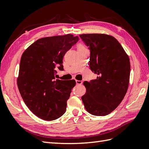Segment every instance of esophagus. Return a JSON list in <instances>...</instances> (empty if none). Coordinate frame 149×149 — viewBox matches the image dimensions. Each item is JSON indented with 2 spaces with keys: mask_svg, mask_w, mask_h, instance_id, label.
<instances>
[{
  "mask_svg": "<svg viewBox=\"0 0 149 149\" xmlns=\"http://www.w3.org/2000/svg\"><path fill=\"white\" fill-rule=\"evenodd\" d=\"M75 82H76V84L77 85H80V84H82V82L81 81H77V80H75Z\"/></svg>",
  "mask_w": 149,
  "mask_h": 149,
  "instance_id": "34e87169",
  "label": "esophagus"
}]
</instances>
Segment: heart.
<instances>
[{
  "label": "heart",
  "mask_w": 149,
  "mask_h": 149,
  "mask_svg": "<svg viewBox=\"0 0 149 149\" xmlns=\"http://www.w3.org/2000/svg\"><path fill=\"white\" fill-rule=\"evenodd\" d=\"M85 48V47H84V46H83L82 45H81V44L78 45V46H77V48H78V49H79V48Z\"/></svg>",
  "instance_id": "obj_1"
}]
</instances>
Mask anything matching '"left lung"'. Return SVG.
Masks as SVG:
<instances>
[{
	"instance_id": "1",
	"label": "left lung",
	"mask_w": 149,
	"mask_h": 149,
	"mask_svg": "<svg viewBox=\"0 0 149 149\" xmlns=\"http://www.w3.org/2000/svg\"><path fill=\"white\" fill-rule=\"evenodd\" d=\"M80 37L90 50L89 67L97 79L84 82L85 108L95 116H105L119 105L127 92L130 63L118 40L104 34H83Z\"/></svg>"
}]
</instances>
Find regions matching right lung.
<instances>
[{
	"instance_id": "1",
	"label": "right lung",
	"mask_w": 149,
	"mask_h": 149,
	"mask_svg": "<svg viewBox=\"0 0 149 149\" xmlns=\"http://www.w3.org/2000/svg\"><path fill=\"white\" fill-rule=\"evenodd\" d=\"M78 41L72 35L43 38L22 53L18 89L27 107L41 119L54 120L66 111L75 81L55 79L56 68L63 70V56Z\"/></svg>"
}]
</instances>
